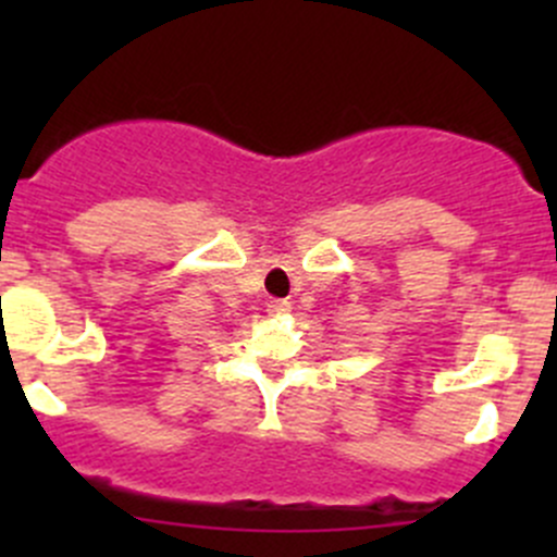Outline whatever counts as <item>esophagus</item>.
I'll return each mask as SVG.
<instances>
[{"label": "esophagus", "mask_w": 557, "mask_h": 557, "mask_svg": "<svg viewBox=\"0 0 557 557\" xmlns=\"http://www.w3.org/2000/svg\"><path fill=\"white\" fill-rule=\"evenodd\" d=\"M290 310V301L285 299H277V301H269V312L280 314V312H288Z\"/></svg>", "instance_id": "esophagus-1"}]
</instances>
